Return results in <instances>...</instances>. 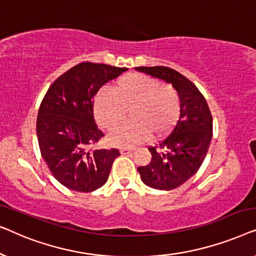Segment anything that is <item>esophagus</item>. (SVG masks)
I'll return each mask as SVG.
<instances>
[{
    "label": "esophagus",
    "mask_w": 256,
    "mask_h": 256,
    "mask_svg": "<svg viewBox=\"0 0 256 256\" xmlns=\"http://www.w3.org/2000/svg\"><path fill=\"white\" fill-rule=\"evenodd\" d=\"M132 150H134V149H132V148H121L120 149V152L122 154V155H127V154L132 152Z\"/></svg>",
    "instance_id": "esophagus-1"
}]
</instances>
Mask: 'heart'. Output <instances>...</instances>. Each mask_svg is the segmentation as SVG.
<instances>
[{"mask_svg":"<svg viewBox=\"0 0 256 256\" xmlns=\"http://www.w3.org/2000/svg\"><path fill=\"white\" fill-rule=\"evenodd\" d=\"M130 110L131 118L112 129L110 144L132 146L154 132L162 135L174 124L180 110L177 90L141 73L122 76L110 88L98 92L93 104L94 118L104 129H110Z\"/></svg>","mask_w":256,"mask_h":256,"instance_id":"1","label":"heart"}]
</instances>
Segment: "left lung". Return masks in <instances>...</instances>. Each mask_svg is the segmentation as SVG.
<instances>
[{
    "mask_svg": "<svg viewBox=\"0 0 256 256\" xmlns=\"http://www.w3.org/2000/svg\"><path fill=\"white\" fill-rule=\"evenodd\" d=\"M140 72L171 84L180 100V115L172 130L155 146H149L152 162L138 166L149 188L172 190L197 172L212 140V115L205 98L188 78L166 66L136 68Z\"/></svg>",
    "mask_w": 256,
    "mask_h": 256,
    "instance_id": "1",
    "label": "left lung"
}]
</instances>
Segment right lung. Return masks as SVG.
I'll return each mask as SVG.
<instances>
[{"instance_id":"1","label":"right lung","mask_w":256,"mask_h":256,"mask_svg":"<svg viewBox=\"0 0 256 256\" xmlns=\"http://www.w3.org/2000/svg\"><path fill=\"white\" fill-rule=\"evenodd\" d=\"M126 68L80 62L50 86L37 116L40 154L59 183L70 190L92 192L102 186L118 149L87 152L104 136L94 121V96Z\"/></svg>"}]
</instances>
